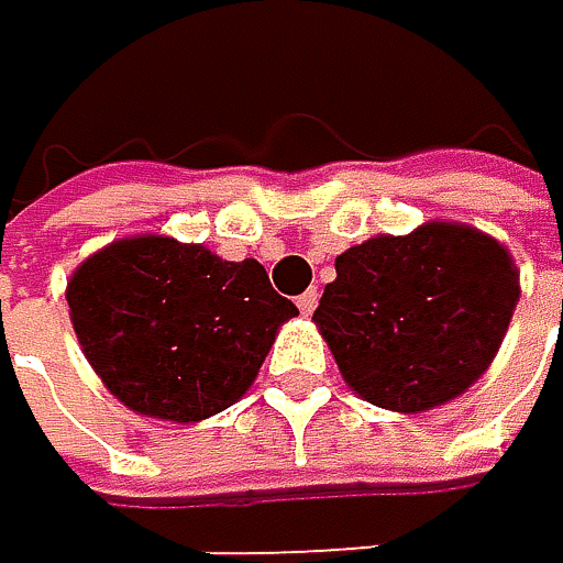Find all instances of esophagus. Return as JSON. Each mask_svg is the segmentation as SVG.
I'll use <instances>...</instances> for the list:
<instances>
[{"instance_id":"esophagus-1","label":"esophagus","mask_w":563,"mask_h":563,"mask_svg":"<svg viewBox=\"0 0 563 563\" xmlns=\"http://www.w3.org/2000/svg\"><path fill=\"white\" fill-rule=\"evenodd\" d=\"M298 308H301V314H311V311L318 308V291H314V288H308V291L298 298Z\"/></svg>"}]
</instances>
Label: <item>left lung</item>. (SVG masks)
Segmentation results:
<instances>
[{
  "mask_svg": "<svg viewBox=\"0 0 563 563\" xmlns=\"http://www.w3.org/2000/svg\"><path fill=\"white\" fill-rule=\"evenodd\" d=\"M334 272L314 308L318 331L351 388L405 415L484 375L521 295L508 249L451 222L368 239L338 255Z\"/></svg>",
  "mask_w": 563,
  "mask_h": 563,
  "instance_id": "obj_1",
  "label": "left lung"
}]
</instances>
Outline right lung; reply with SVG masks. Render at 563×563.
Returning <instances> with one entry per match:
<instances>
[{
	"label": "right lung",
	"mask_w": 563,
	"mask_h": 563,
	"mask_svg": "<svg viewBox=\"0 0 563 563\" xmlns=\"http://www.w3.org/2000/svg\"><path fill=\"white\" fill-rule=\"evenodd\" d=\"M68 311L106 388L145 418L201 421L255 382L298 308L255 258L222 262L162 235L122 239L68 282Z\"/></svg>",
	"instance_id": "1"
}]
</instances>
